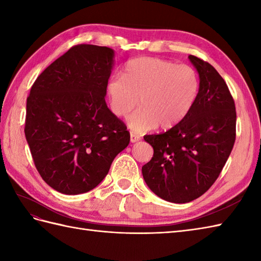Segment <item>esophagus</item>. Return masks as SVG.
I'll return each instance as SVG.
<instances>
[{
	"instance_id": "1",
	"label": "esophagus",
	"mask_w": 261,
	"mask_h": 261,
	"mask_svg": "<svg viewBox=\"0 0 261 261\" xmlns=\"http://www.w3.org/2000/svg\"><path fill=\"white\" fill-rule=\"evenodd\" d=\"M140 140H141V137H140L139 135H137V134H134V132H131V134H130V141H131L132 143L138 142V141H140Z\"/></svg>"
}]
</instances>
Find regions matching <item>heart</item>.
Wrapping results in <instances>:
<instances>
[{
  "label": "heart",
  "instance_id": "obj_1",
  "mask_svg": "<svg viewBox=\"0 0 261 261\" xmlns=\"http://www.w3.org/2000/svg\"><path fill=\"white\" fill-rule=\"evenodd\" d=\"M199 77L188 65H177L156 57H140L126 63L123 75L114 74L108 82L112 112L125 116L138 103L141 107L127 118L135 132L160 126L169 129L191 112L199 93Z\"/></svg>",
  "mask_w": 261,
  "mask_h": 261
}]
</instances>
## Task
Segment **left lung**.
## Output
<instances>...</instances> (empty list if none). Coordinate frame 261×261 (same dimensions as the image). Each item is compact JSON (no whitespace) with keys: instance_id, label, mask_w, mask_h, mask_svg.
I'll return each mask as SVG.
<instances>
[{"instance_id":"1","label":"left lung","mask_w":261,"mask_h":261,"mask_svg":"<svg viewBox=\"0 0 261 261\" xmlns=\"http://www.w3.org/2000/svg\"><path fill=\"white\" fill-rule=\"evenodd\" d=\"M199 75V93L186 118L168 131L143 137L153 148L142 166L149 188L171 203L202 196L218 179L236 141L237 112L228 85L212 65L188 56Z\"/></svg>"}]
</instances>
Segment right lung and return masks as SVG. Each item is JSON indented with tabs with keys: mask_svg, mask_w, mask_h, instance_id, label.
Returning a JSON list of instances; mask_svg holds the SVG:
<instances>
[{
	"mask_svg": "<svg viewBox=\"0 0 261 261\" xmlns=\"http://www.w3.org/2000/svg\"><path fill=\"white\" fill-rule=\"evenodd\" d=\"M113 55L108 47L73 46L37 77L27 97L33 163L59 193L93 190L130 142L124 122L105 103Z\"/></svg>",
	"mask_w": 261,
	"mask_h": 261,
	"instance_id": "1",
	"label": "right lung"
}]
</instances>
